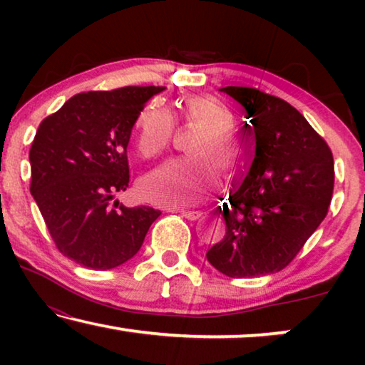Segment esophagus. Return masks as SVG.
Returning a JSON list of instances; mask_svg holds the SVG:
<instances>
[{
    "instance_id": "obj_1",
    "label": "esophagus",
    "mask_w": 365,
    "mask_h": 365,
    "mask_svg": "<svg viewBox=\"0 0 365 365\" xmlns=\"http://www.w3.org/2000/svg\"><path fill=\"white\" fill-rule=\"evenodd\" d=\"M181 214L184 217L191 219V221H196V219L201 217V211H194V209H182Z\"/></svg>"
}]
</instances>
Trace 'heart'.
Masks as SVG:
<instances>
[{
	"mask_svg": "<svg viewBox=\"0 0 365 365\" xmlns=\"http://www.w3.org/2000/svg\"><path fill=\"white\" fill-rule=\"evenodd\" d=\"M178 121L187 128H201L194 134L189 153L194 158L171 159L144 179L148 196L158 201L194 202L207 196L214 186L216 164L224 178H234L247 166L251 148L241 134L234 131L236 116L217 98L199 94L182 101ZM136 148L143 158L161 156L176 134L173 114L159 104H148L138 114Z\"/></svg>",
	"mask_w": 365,
	"mask_h": 365,
	"instance_id": "heart-1",
	"label": "heart"
}]
</instances>
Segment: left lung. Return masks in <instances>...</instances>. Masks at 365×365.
I'll return each mask as SVG.
<instances>
[{
	"label": "left lung",
	"mask_w": 365,
	"mask_h": 365,
	"mask_svg": "<svg viewBox=\"0 0 365 365\" xmlns=\"http://www.w3.org/2000/svg\"><path fill=\"white\" fill-rule=\"evenodd\" d=\"M221 91L246 109L256 154L229 202L216 207L226 221V234L206 257L229 277L266 276L287 267L327 216L334 191L332 151L284 99L247 86Z\"/></svg>",
	"instance_id": "8db88e82"
}]
</instances>
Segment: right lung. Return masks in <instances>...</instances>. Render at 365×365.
Segmentation results:
<instances>
[{"label":"right lung","mask_w":365,"mask_h":365,"mask_svg":"<svg viewBox=\"0 0 365 365\" xmlns=\"http://www.w3.org/2000/svg\"><path fill=\"white\" fill-rule=\"evenodd\" d=\"M163 86H124L69 98L39 124L29 149L31 191L54 246L79 266L108 271L141 249L161 211L126 207V148L138 114Z\"/></svg>","instance_id":"1"}]
</instances>
